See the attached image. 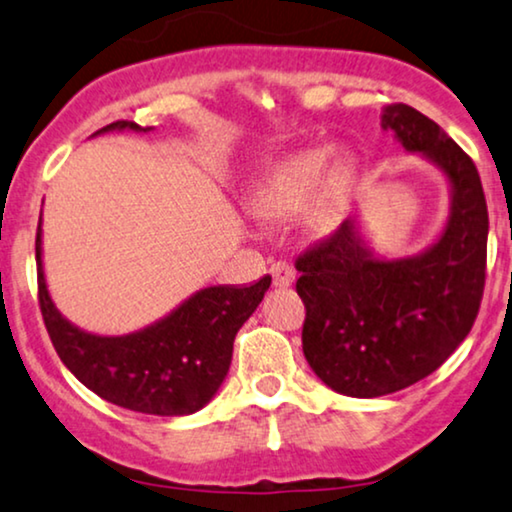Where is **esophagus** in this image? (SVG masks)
Instances as JSON below:
<instances>
[{
    "label": "esophagus",
    "mask_w": 512,
    "mask_h": 512,
    "mask_svg": "<svg viewBox=\"0 0 512 512\" xmlns=\"http://www.w3.org/2000/svg\"><path fill=\"white\" fill-rule=\"evenodd\" d=\"M271 278H274L276 288H290V285L295 283V269L285 262H276L274 267H271Z\"/></svg>",
    "instance_id": "obj_1"
}]
</instances>
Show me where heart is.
Instances as JSON below:
<instances>
[{
  "label": "heart",
  "instance_id": "1",
  "mask_svg": "<svg viewBox=\"0 0 512 512\" xmlns=\"http://www.w3.org/2000/svg\"><path fill=\"white\" fill-rule=\"evenodd\" d=\"M356 159L349 152L335 156V145L304 147L290 152L264 170L252 189V210L264 220L285 222L306 213L313 231L327 234L346 215Z\"/></svg>",
  "mask_w": 512,
  "mask_h": 512
}]
</instances>
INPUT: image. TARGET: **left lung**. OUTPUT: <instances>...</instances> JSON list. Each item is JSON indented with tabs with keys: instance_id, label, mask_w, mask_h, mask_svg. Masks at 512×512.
<instances>
[{
	"instance_id": "left-lung-1",
	"label": "left lung",
	"mask_w": 512,
	"mask_h": 512,
	"mask_svg": "<svg viewBox=\"0 0 512 512\" xmlns=\"http://www.w3.org/2000/svg\"><path fill=\"white\" fill-rule=\"evenodd\" d=\"M381 128L442 173L449 213L417 255H379L358 215L299 255L306 363L351 398L403 391L438 370L468 337L485 288L489 217L475 163L410 105H386Z\"/></svg>"
}]
</instances>
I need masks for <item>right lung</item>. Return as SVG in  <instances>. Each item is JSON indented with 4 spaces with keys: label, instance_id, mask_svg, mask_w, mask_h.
<instances>
[{
    "label": "right lung",
    "instance_id": "1",
    "mask_svg": "<svg viewBox=\"0 0 512 512\" xmlns=\"http://www.w3.org/2000/svg\"><path fill=\"white\" fill-rule=\"evenodd\" d=\"M149 133L117 121L95 135ZM39 306L67 370L107 403L156 417H187L220 391L234 353V337L269 290L271 276L252 285H210L177 304L168 316L128 335H93L70 323L53 304L44 276L42 220L37 229Z\"/></svg>",
    "mask_w": 512,
    "mask_h": 512
}]
</instances>
